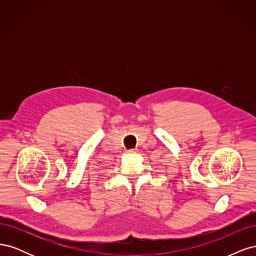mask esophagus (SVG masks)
<instances>
[{
  "label": "esophagus",
  "mask_w": 256,
  "mask_h": 256,
  "mask_svg": "<svg viewBox=\"0 0 256 256\" xmlns=\"http://www.w3.org/2000/svg\"><path fill=\"white\" fill-rule=\"evenodd\" d=\"M128 152H129V154H136V152H138V150H136V148L129 150H128Z\"/></svg>",
  "instance_id": "obj_1"
}]
</instances>
